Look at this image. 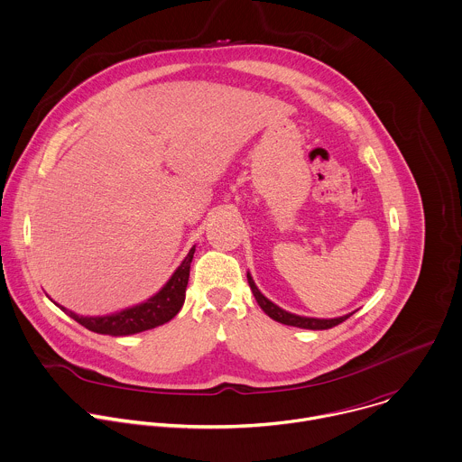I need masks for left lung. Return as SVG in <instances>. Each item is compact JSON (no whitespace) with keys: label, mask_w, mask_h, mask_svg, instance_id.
I'll list each match as a JSON object with an SVG mask.
<instances>
[{"label":"left lung","mask_w":462,"mask_h":462,"mask_svg":"<svg viewBox=\"0 0 462 462\" xmlns=\"http://www.w3.org/2000/svg\"><path fill=\"white\" fill-rule=\"evenodd\" d=\"M246 279H248V284H250V288H252V293H254L257 304L261 306V310H263L270 319H273L275 322H281V324H284V326H293V328H300V329H313V331H317V329H331V328L342 324L344 320H347V319L353 315V313H349V315L337 317V319H313V317H300V315L290 313V311L279 308L277 304H273L270 299H266V297L261 293V290L255 286V282H254L250 272L246 273Z\"/></svg>","instance_id":"obj_1"}]
</instances>
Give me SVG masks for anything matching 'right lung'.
Segmentation results:
<instances>
[{"label": "right lung", "mask_w": 462, "mask_h": 462, "mask_svg": "<svg viewBox=\"0 0 462 462\" xmlns=\"http://www.w3.org/2000/svg\"><path fill=\"white\" fill-rule=\"evenodd\" d=\"M194 252H196V246L190 248L187 257L181 261V264L174 270L171 279L163 284V288L158 293L122 311L104 315V317H82L66 310L64 306H59L57 302L53 304L60 308L75 322H79L86 329L98 335L129 337V335H136V333L163 326L165 322H169L178 315V311L185 302V290L189 284V273H190V263H192Z\"/></svg>", "instance_id": "right-lung-1"}]
</instances>
